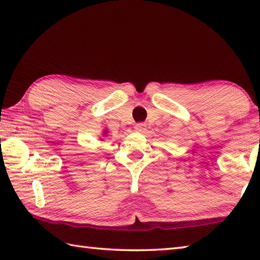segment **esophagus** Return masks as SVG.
Listing matches in <instances>:
<instances>
[{"instance_id": "obj_1", "label": "esophagus", "mask_w": 260, "mask_h": 260, "mask_svg": "<svg viewBox=\"0 0 260 260\" xmlns=\"http://www.w3.org/2000/svg\"><path fill=\"white\" fill-rule=\"evenodd\" d=\"M135 129L137 132H141V133H144V132L146 131V125L143 124V123H137L135 125Z\"/></svg>"}]
</instances>
